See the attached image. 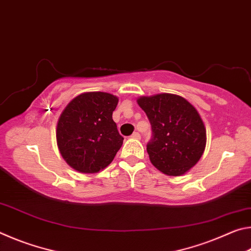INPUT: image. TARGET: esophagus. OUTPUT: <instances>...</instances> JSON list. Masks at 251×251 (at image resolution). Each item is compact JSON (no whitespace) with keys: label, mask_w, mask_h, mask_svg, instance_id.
Returning <instances> with one entry per match:
<instances>
[{"label":"esophagus","mask_w":251,"mask_h":251,"mask_svg":"<svg viewBox=\"0 0 251 251\" xmlns=\"http://www.w3.org/2000/svg\"><path fill=\"white\" fill-rule=\"evenodd\" d=\"M131 138H134V139H139L141 138V135H139V133H137V131H135V133L130 136Z\"/></svg>","instance_id":"34e87169"}]
</instances>
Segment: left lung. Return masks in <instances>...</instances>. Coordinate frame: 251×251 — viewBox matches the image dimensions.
I'll use <instances>...</instances> for the list:
<instances>
[{
	"instance_id": "obj_1",
	"label": "left lung",
	"mask_w": 251,
	"mask_h": 251,
	"mask_svg": "<svg viewBox=\"0 0 251 251\" xmlns=\"http://www.w3.org/2000/svg\"><path fill=\"white\" fill-rule=\"evenodd\" d=\"M137 104L151 122L147 145L151 163L165 175L189 172L205 151L206 128L197 109L184 97L169 93L141 96Z\"/></svg>"
}]
</instances>
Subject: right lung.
Here are the masks:
<instances>
[{"mask_svg":"<svg viewBox=\"0 0 251 251\" xmlns=\"http://www.w3.org/2000/svg\"><path fill=\"white\" fill-rule=\"evenodd\" d=\"M118 97L104 92H87L74 97L58 117V151L70 166L83 174H95L112 163L123 145L113 121Z\"/></svg>","mask_w":251,"mask_h":251,"instance_id":"right-lung-1","label":"right lung"}]
</instances>
